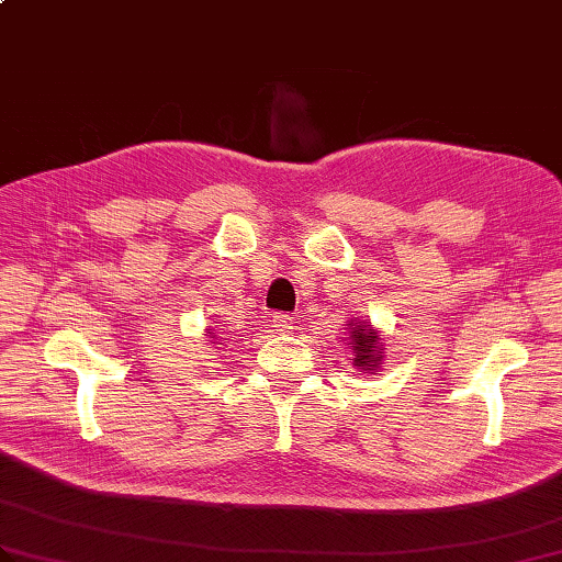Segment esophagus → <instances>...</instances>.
<instances>
[{
    "label": "esophagus",
    "instance_id": "34e87169",
    "mask_svg": "<svg viewBox=\"0 0 562 562\" xmlns=\"http://www.w3.org/2000/svg\"><path fill=\"white\" fill-rule=\"evenodd\" d=\"M271 322H273V331H279V334H291L295 326V317H291V314H285V312L273 314Z\"/></svg>",
    "mask_w": 562,
    "mask_h": 562
}]
</instances>
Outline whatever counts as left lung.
Returning <instances> with one entry per match:
<instances>
[{
  "label": "left lung",
  "instance_id": "left-lung-1",
  "mask_svg": "<svg viewBox=\"0 0 562 562\" xmlns=\"http://www.w3.org/2000/svg\"><path fill=\"white\" fill-rule=\"evenodd\" d=\"M348 346L352 350V364L355 369H360L364 374H374L381 367V360H384V346H381V338L376 334V328L369 322L355 319L348 324Z\"/></svg>",
  "mask_w": 562,
  "mask_h": 562
}]
</instances>
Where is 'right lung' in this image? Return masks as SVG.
<instances>
[{"mask_svg":"<svg viewBox=\"0 0 562 562\" xmlns=\"http://www.w3.org/2000/svg\"><path fill=\"white\" fill-rule=\"evenodd\" d=\"M207 334H212V328H207Z\"/></svg>","mask_w":562,"mask_h":562,"instance_id":"1","label":"right lung"}]
</instances>
